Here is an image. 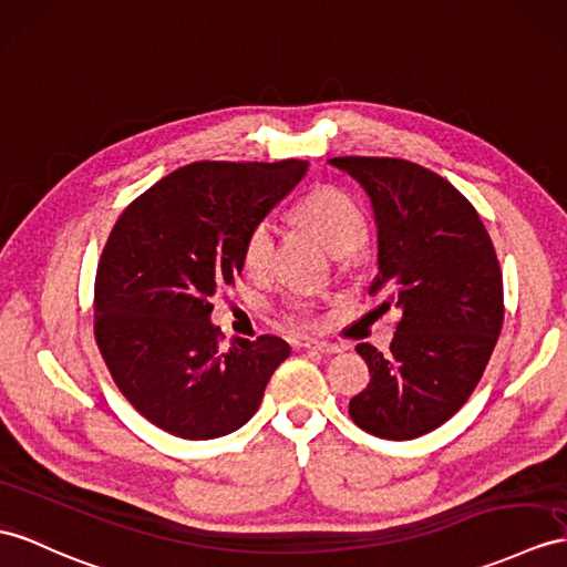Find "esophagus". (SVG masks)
Returning a JSON list of instances; mask_svg holds the SVG:
<instances>
[{"label":"esophagus","instance_id":"1","mask_svg":"<svg viewBox=\"0 0 567 567\" xmlns=\"http://www.w3.org/2000/svg\"><path fill=\"white\" fill-rule=\"evenodd\" d=\"M302 347L310 349V351H320V353H339L341 347L339 343H331V341H320V339H306Z\"/></svg>","mask_w":567,"mask_h":567}]
</instances>
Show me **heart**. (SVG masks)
<instances>
[{
	"instance_id": "b5f03b06",
	"label": "heart",
	"mask_w": 567,
	"mask_h": 567,
	"mask_svg": "<svg viewBox=\"0 0 567 567\" xmlns=\"http://www.w3.org/2000/svg\"><path fill=\"white\" fill-rule=\"evenodd\" d=\"M296 216L310 226L324 240L334 255H351L365 243L368 220L347 192L334 185H322L308 192L296 206ZM274 259V226L269 218H261L247 230L243 243V265L250 274H265ZM286 322L298 327L315 324L312 302L293 298L284 308Z\"/></svg>"
}]
</instances>
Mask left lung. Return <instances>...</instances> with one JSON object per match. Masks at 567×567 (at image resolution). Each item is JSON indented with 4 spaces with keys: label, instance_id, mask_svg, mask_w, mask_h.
Wrapping results in <instances>:
<instances>
[{
    "label": "left lung",
    "instance_id": "8db88e82",
    "mask_svg": "<svg viewBox=\"0 0 567 567\" xmlns=\"http://www.w3.org/2000/svg\"><path fill=\"white\" fill-rule=\"evenodd\" d=\"M370 195L380 271L370 296L399 308L390 353L355 351L370 368L349 413L365 433L413 440L457 413L486 370L503 329V271L474 204L445 177L404 158L341 156Z\"/></svg>",
    "mask_w": 567,
    "mask_h": 567
}]
</instances>
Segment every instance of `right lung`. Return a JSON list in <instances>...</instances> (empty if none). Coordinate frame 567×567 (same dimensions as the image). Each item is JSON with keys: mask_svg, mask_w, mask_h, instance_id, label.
Wrapping results in <instances>:
<instances>
[{"mask_svg": "<svg viewBox=\"0 0 567 567\" xmlns=\"http://www.w3.org/2000/svg\"><path fill=\"white\" fill-rule=\"evenodd\" d=\"M308 161H197L165 175L115 220L95 271L93 334L122 396L161 431L212 440L255 416L291 349L279 337L220 349L212 296L236 286L247 230Z\"/></svg>", "mask_w": 567, "mask_h": 567, "instance_id": "add662e5", "label": "right lung"}]
</instances>
